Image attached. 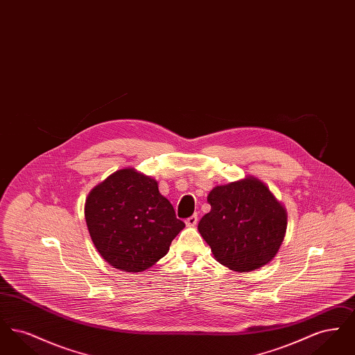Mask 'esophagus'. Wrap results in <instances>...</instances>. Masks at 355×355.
Segmentation results:
<instances>
[{"mask_svg": "<svg viewBox=\"0 0 355 355\" xmlns=\"http://www.w3.org/2000/svg\"><path fill=\"white\" fill-rule=\"evenodd\" d=\"M197 220H198V216H197V214H193V216H190L189 218H186L185 223L187 226H196V225H197Z\"/></svg>", "mask_w": 355, "mask_h": 355, "instance_id": "esophagus-1", "label": "esophagus"}]
</instances>
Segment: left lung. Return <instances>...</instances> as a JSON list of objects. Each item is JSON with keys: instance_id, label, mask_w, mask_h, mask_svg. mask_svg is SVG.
Segmentation results:
<instances>
[{"instance_id": "obj_1", "label": "left lung", "mask_w": 355, "mask_h": 355, "mask_svg": "<svg viewBox=\"0 0 355 355\" xmlns=\"http://www.w3.org/2000/svg\"><path fill=\"white\" fill-rule=\"evenodd\" d=\"M198 230L217 261L234 271L269 263L286 232V211L269 189L255 178L214 187Z\"/></svg>"}]
</instances>
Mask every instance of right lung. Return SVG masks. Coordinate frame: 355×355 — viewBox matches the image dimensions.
<instances>
[{
    "instance_id": "add662e5",
    "label": "right lung",
    "mask_w": 355,
    "mask_h": 355,
    "mask_svg": "<svg viewBox=\"0 0 355 355\" xmlns=\"http://www.w3.org/2000/svg\"><path fill=\"white\" fill-rule=\"evenodd\" d=\"M85 220L102 258L130 272L153 266L185 227L157 182L135 169L119 170L90 191Z\"/></svg>"
}]
</instances>
